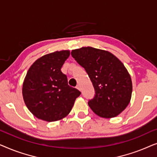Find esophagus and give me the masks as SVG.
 <instances>
[{
	"mask_svg": "<svg viewBox=\"0 0 157 157\" xmlns=\"http://www.w3.org/2000/svg\"><path fill=\"white\" fill-rule=\"evenodd\" d=\"M76 89H78V90H80V91H81V86L79 85H77L76 86Z\"/></svg>",
	"mask_w": 157,
	"mask_h": 157,
	"instance_id": "obj_1",
	"label": "esophagus"
}]
</instances>
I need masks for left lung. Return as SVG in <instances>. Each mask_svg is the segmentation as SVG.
<instances>
[{
  "label": "left lung",
  "mask_w": 157,
  "mask_h": 157,
  "mask_svg": "<svg viewBox=\"0 0 157 157\" xmlns=\"http://www.w3.org/2000/svg\"><path fill=\"white\" fill-rule=\"evenodd\" d=\"M72 57L85 68L95 89L88 104L103 118L115 117L129 104L132 78L119 59L109 51L82 47L71 51Z\"/></svg>",
  "instance_id": "1"
}]
</instances>
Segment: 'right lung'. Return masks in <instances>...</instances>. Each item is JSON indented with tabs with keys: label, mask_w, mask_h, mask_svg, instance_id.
Wrapping results in <instances>:
<instances>
[{
	"label": "right lung",
	"mask_w": 157,
	"mask_h": 157,
	"mask_svg": "<svg viewBox=\"0 0 157 157\" xmlns=\"http://www.w3.org/2000/svg\"><path fill=\"white\" fill-rule=\"evenodd\" d=\"M70 55L69 51L48 53L34 62L28 71L23 84V100L29 110L46 121L62 119L70 113L78 89L68 84L61 68Z\"/></svg>",
	"instance_id": "right-lung-1"
}]
</instances>
